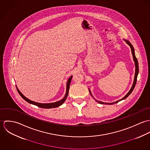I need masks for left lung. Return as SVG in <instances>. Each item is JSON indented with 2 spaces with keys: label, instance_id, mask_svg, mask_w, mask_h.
<instances>
[{
  "label": "left lung",
  "instance_id": "obj_1",
  "mask_svg": "<svg viewBox=\"0 0 150 150\" xmlns=\"http://www.w3.org/2000/svg\"><path fill=\"white\" fill-rule=\"evenodd\" d=\"M125 42H126V43H127L130 46V47L131 48V50H132V55H133V61H134V64H135V67H136V69H135V75H134V81H133V85H132V88H131V89H130V91H129L128 93L123 98H122L121 99H120V100H118V101H117V102H113V103H105V102H100V101H98V100H96L95 98H93V96L92 95V94H91V91H90V90L89 89V93H90V94H91V96L96 100V102H98L99 103H100V104H102V105H103V104H106V105H112V104H114V103H118V102H119L120 101H121V100H124V99H125L132 92V91H133V90L134 89V87H135V86H136V81H137V75H138V73H139V64H138V61H137V58H136V56H135V53H134V48H133V45H132V44L130 43L129 42L128 40H125V39H124Z\"/></svg>",
  "mask_w": 150,
  "mask_h": 150
}]
</instances>
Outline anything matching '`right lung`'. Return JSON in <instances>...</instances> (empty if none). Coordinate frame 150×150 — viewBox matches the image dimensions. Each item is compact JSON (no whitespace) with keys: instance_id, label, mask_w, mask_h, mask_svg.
Here are the masks:
<instances>
[{"instance_id":"add662e5","label":"right lung","mask_w":150,"mask_h":150,"mask_svg":"<svg viewBox=\"0 0 150 150\" xmlns=\"http://www.w3.org/2000/svg\"><path fill=\"white\" fill-rule=\"evenodd\" d=\"M72 76L68 79L67 81V84H66V93H65V95H64V98L59 100V101H58V102H54V103H38V102H33L32 100H29V99L26 98L25 96H23V95L22 93L20 91V90L18 89L17 86H16V88H17V89L19 93V94L20 95V96H21L22 98L25 100L27 102L30 103V104H32L33 105H35V106H37L38 107H40V108H55V107H58L59 106H60L61 105H62L64 103V101L66 100L67 97V95H68V93H69V86H70V83H71V79H72Z\"/></svg>"}]
</instances>
